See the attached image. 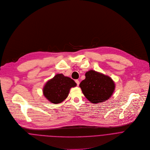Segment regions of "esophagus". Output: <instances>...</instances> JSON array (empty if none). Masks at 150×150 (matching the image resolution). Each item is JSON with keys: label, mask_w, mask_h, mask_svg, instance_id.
<instances>
[{"label": "esophagus", "mask_w": 150, "mask_h": 150, "mask_svg": "<svg viewBox=\"0 0 150 150\" xmlns=\"http://www.w3.org/2000/svg\"><path fill=\"white\" fill-rule=\"evenodd\" d=\"M75 82L76 83L77 86H78L79 85V84H80V81H79V80H75Z\"/></svg>", "instance_id": "1"}]
</instances>
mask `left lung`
<instances>
[{
    "label": "left lung",
    "mask_w": 150,
    "mask_h": 150,
    "mask_svg": "<svg viewBox=\"0 0 150 150\" xmlns=\"http://www.w3.org/2000/svg\"><path fill=\"white\" fill-rule=\"evenodd\" d=\"M80 83L85 97L92 103H98L109 99L115 90V83L109 76L90 70Z\"/></svg>",
    "instance_id": "obj_1"
}]
</instances>
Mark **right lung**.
<instances>
[{"label": "right lung", "mask_w": 150, "mask_h": 150, "mask_svg": "<svg viewBox=\"0 0 150 150\" xmlns=\"http://www.w3.org/2000/svg\"><path fill=\"white\" fill-rule=\"evenodd\" d=\"M76 86V83L71 78L58 74L47 81L43 88V93L49 101L57 104L65 100L70 88Z\"/></svg>", "instance_id": "right-lung-1"}]
</instances>
